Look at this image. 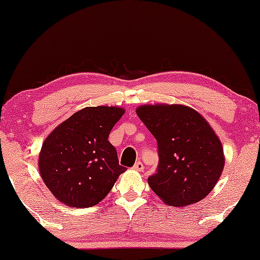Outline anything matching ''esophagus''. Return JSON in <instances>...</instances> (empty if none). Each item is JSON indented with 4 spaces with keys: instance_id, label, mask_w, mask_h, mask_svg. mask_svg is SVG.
<instances>
[{
    "instance_id": "34e87169",
    "label": "esophagus",
    "mask_w": 260,
    "mask_h": 260,
    "mask_svg": "<svg viewBox=\"0 0 260 260\" xmlns=\"http://www.w3.org/2000/svg\"><path fill=\"white\" fill-rule=\"evenodd\" d=\"M134 169H135V170H137V172H142V170L144 169L143 163H142L141 161L136 162V163H135V165H134Z\"/></svg>"
}]
</instances>
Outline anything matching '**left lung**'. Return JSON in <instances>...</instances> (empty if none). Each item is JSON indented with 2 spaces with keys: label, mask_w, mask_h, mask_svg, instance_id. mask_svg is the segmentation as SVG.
<instances>
[{
  "label": "left lung",
  "mask_w": 260,
  "mask_h": 260,
  "mask_svg": "<svg viewBox=\"0 0 260 260\" xmlns=\"http://www.w3.org/2000/svg\"><path fill=\"white\" fill-rule=\"evenodd\" d=\"M136 113L157 141V173L148 179L152 191L175 207L207 197L225 166L222 144L207 120L181 104H145Z\"/></svg>",
  "instance_id": "obj_1"
}]
</instances>
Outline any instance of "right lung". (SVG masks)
<instances>
[{"label":"right lung","instance_id":"obj_1","mask_svg":"<svg viewBox=\"0 0 260 260\" xmlns=\"http://www.w3.org/2000/svg\"><path fill=\"white\" fill-rule=\"evenodd\" d=\"M124 113L118 106H87L46 137L39 170L46 187L61 204L77 208L97 205L125 172L108 141Z\"/></svg>","mask_w":260,"mask_h":260}]
</instances>
